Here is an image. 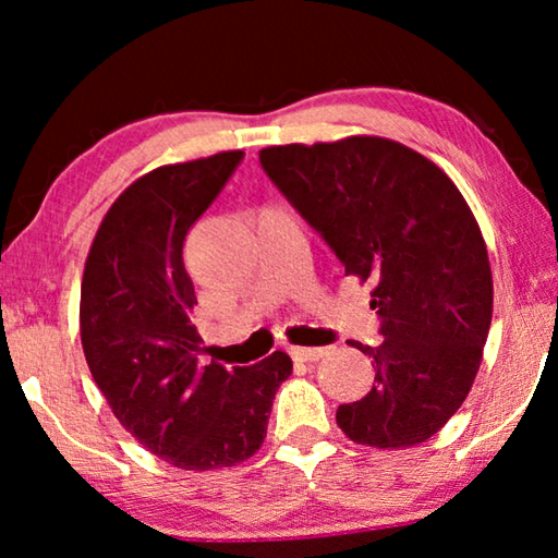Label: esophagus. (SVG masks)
<instances>
[{"mask_svg":"<svg viewBox=\"0 0 558 558\" xmlns=\"http://www.w3.org/2000/svg\"><path fill=\"white\" fill-rule=\"evenodd\" d=\"M327 354V347H292L290 349V356L295 359V362H317V359H323Z\"/></svg>","mask_w":558,"mask_h":558,"instance_id":"obj_1","label":"esophagus"}]
</instances>
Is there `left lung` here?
I'll return each instance as SVG.
<instances>
[{
    "label": "left lung",
    "mask_w": 558,
    "mask_h": 558,
    "mask_svg": "<svg viewBox=\"0 0 558 558\" xmlns=\"http://www.w3.org/2000/svg\"><path fill=\"white\" fill-rule=\"evenodd\" d=\"M260 167L347 276L374 282V386L337 423L374 448H409L446 426L470 391L493 323L480 226L448 174L384 137L260 149Z\"/></svg>",
    "instance_id": "8db88e82"
}]
</instances>
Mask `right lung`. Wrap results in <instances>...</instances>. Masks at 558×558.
<instances>
[{
    "label": "right lung",
    "mask_w": 558,
    "mask_h": 558,
    "mask_svg": "<svg viewBox=\"0 0 558 558\" xmlns=\"http://www.w3.org/2000/svg\"><path fill=\"white\" fill-rule=\"evenodd\" d=\"M243 157L235 149L140 177L110 206L83 270L81 342L93 379L122 426L182 470L251 458L292 372L282 352L231 369L199 359L182 248Z\"/></svg>",
    "instance_id": "1"
}]
</instances>
